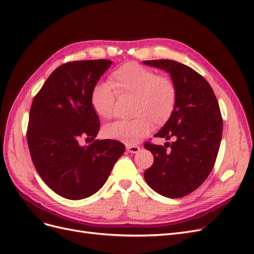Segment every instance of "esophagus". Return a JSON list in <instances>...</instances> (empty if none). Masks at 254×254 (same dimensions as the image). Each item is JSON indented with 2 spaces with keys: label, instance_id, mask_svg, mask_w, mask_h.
Instances as JSON below:
<instances>
[{
  "label": "esophagus",
  "instance_id": "esophagus-1",
  "mask_svg": "<svg viewBox=\"0 0 254 254\" xmlns=\"http://www.w3.org/2000/svg\"><path fill=\"white\" fill-rule=\"evenodd\" d=\"M126 149H127L128 152L136 153L137 151L140 150V146H136V145H126Z\"/></svg>",
  "mask_w": 254,
  "mask_h": 254
}]
</instances>
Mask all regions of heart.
I'll return each instance as SVG.
<instances>
[{"instance_id": "heart-1", "label": "heart", "mask_w": 254, "mask_h": 254, "mask_svg": "<svg viewBox=\"0 0 254 254\" xmlns=\"http://www.w3.org/2000/svg\"><path fill=\"white\" fill-rule=\"evenodd\" d=\"M109 82H97L91 90L90 103L95 113L102 119H111L117 95L134 96L132 114L135 118L106 125L103 133L108 139L135 144L150 133L153 124L161 127L173 117L178 88L170 76L128 63L115 68L109 76Z\"/></svg>"}]
</instances>
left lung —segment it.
<instances>
[{
  "label": "left lung",
  "instance_id": "1",
  "mask_svg": "<svg viewBox=\"0 0 254 254\" xmlns=\"http://www.w3.org/2000/svg\"><path fill=\"white\" fill-rule=\"evenodd\" d=\"M171 74L178 88V101L171 120L155 136L174 139L164 146L149 142L152 165L145 181L160 195L184 197L198 189L210 175L217 158L222 134V118L214 91L200 74L174 60L143 61Z\"/></svg>",
  "mask_w": 254,
  "mask_h": 254
}]
</instances>
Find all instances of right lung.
Listing matches in <instances>:
<instances>
[{
  "instance_id": "obj_1",
  "label": "right lung",
  "mask_w": 254,
  "mask_h": 254,
  "mask_svg": "<svg viewBox=\"0 0 254 254\" xmlns=\"http://www.w3.org/2000/svg\"><path fill=\"white\" fill-rule=\"evenodd\" d=\"M111 60H80L61 64L34 97L27 144L36 170L56 194L78 200L95 194L125 146L115 140H94L99 120L90 103L91 90Z\"/></svg>"
}]
</instances>
